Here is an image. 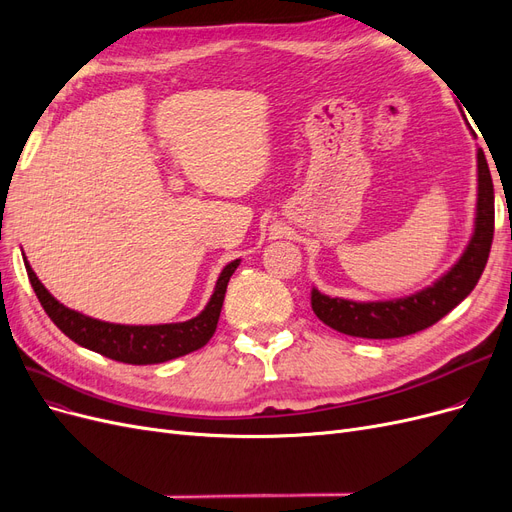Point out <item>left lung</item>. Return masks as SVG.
Segmentation results:
<instances>
[{
  "label": "left lung",
  "mask_w": 512,
  "mask_h": 512,
  "mask_svg": "<svg viewBox=\"0 0 512 512\" xmlns=\"http://www.w3.org/2000/svg\"><path fill=\"white\" fill-rule=\"evenodd\" d=\"M478 205L474 237L457 265L440 280L397 301L354 303L324 297L312 290L314 314L331 329L365 339H393L423 331L457 307L478 284L485 271L493 241V181L483 149H478Z\"/></svg>",
  "instance_id": "obj_1"
}]
</instances>
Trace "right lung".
Here are the masks:
<instances>
[{
	"instance_id": "obj_1",
	"label": "right lung",
	"mask_w": 512,
	"mask_h": 512,
	"mask_svg": "<svg viewBox=\"0 0 512 512\" xmlns=\"http://www.w3.org/2000/svg\"><path fill=\"white\" fill-rule=\"evenodd\" d=\"M239 267V260H232L230 265L224 267L218 284H215L213 297L207 307L196 318L188 322H175V324H153V327H130V324H111L83 316L74 309L61 305L51 292L46 290L32 267L25 269L27 277L32 282V288L44 312L57 324V329L68 335L72 342L79 346L94 350L108 359L130 365H153L164 363L177 356L190 354L198 348H203L215 333L218 327L224 294L230 275Z\"/></svg>"
}]
</instances>
